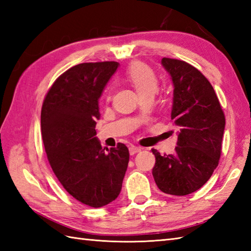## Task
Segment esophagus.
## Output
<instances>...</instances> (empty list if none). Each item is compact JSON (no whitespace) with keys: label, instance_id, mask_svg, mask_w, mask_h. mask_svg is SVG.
Segmentation results:
<instances>
[{"label":"esophagus","instance_id":"obj_1","mask_svg":"<svg viewBox=\"0 0 251 251\" xmlns=\"http://www.w3.org/2000/svg\"><path fill=\"white\" fill-rule=\"evenodd\" d=\"M140 151H141V148L134 147V146H131V147L129 148V153H130V155H134V154H136V153H138V152H140Z\"/></svg>","mask_w":251,"mask_h":251}]
</instances>
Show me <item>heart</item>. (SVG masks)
Wrapping results in <instances>:
<instances>
[{"mask_svg":"<svg viewBox=\"0 0 251 251\" xmlns=\"http://www.w3.org/2000/svg\"><path fill=\"white\" fill-rule=\"evenodd\" d=\"M126 78L139 96L154 95L157 89V79L152 69L142 62H132L125 73Z\"/></svg>","mask_w":251,"mask_h":251,"instance_id":"obj_1","label":"heart"}]
</instances>
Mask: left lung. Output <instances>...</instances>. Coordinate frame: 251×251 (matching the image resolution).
Listing matches in <instances>:
<instances>
[{"mask_svg": "<svg viewBox=\"0 0 251 251\" xmlns=\"http://www.w3.org/2000/svg\"><path fill=\"white\" fill-rule=\"evenodd\" d=\"M174 86L172 120L178 127L174 154L155 155L152 175L157 188L183 196L201 189L219 163L226 119L214 87L193 66L163 58Z\"/></svg>", "mask_w": 251, "mask_h": 251, "instance_id": "8db88e82", "label": "left lung"}]
</instances>
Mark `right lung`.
<instances>
[{
    "instance_id": "1",
    "label": "right lung",
    "mask_w": 251,
    "mask_h": 251,
    "mask_svg": "<svg viewBox=\"0 0 251 251\" xmlns=\"http://www.w3.org/2000/svg\"><path fill=\"white\" fill-rule=\"evenodd\" d=\"M119 62H86L69 69L52 84L41 112V129L52 172L69 194L98 208L122 190L129 162L123 143L108 153L96 137L99 99Z\"/></svg>"
}]
</instances>
